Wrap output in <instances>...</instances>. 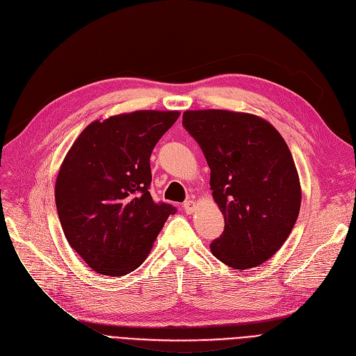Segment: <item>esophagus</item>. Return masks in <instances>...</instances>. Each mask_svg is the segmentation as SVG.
Wrapping results in <instances>:
<instances>
[{
  "label": "esophagus",
  "instance_id": "obj_1",
  "mask_svg": "<svg viewBox=\"0 0 356 356\" xmlns=\"http://www.w3.org/2000/svg\"><path fill=\"white\" fill-rule=\"evenodd\" d=\"M183 208L186 211V213H193L196 209V202L195 200H186L183 203Z\"/></svg>",
  "mask_w": 356,
  "mask_h": 356
}]
</instances>
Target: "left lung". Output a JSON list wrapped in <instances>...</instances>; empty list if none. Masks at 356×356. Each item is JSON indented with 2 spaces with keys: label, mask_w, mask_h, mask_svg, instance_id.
<instances>
[{
  "label": "left lung",
  "mask_w": 356,
  "mask_h": 356,
  "mask_svg": "<svg viewBox=\"0 0 356 356\" xmlns=\"http://www.w3.org/2000/svg\"><path fill=\"white\" fill-rule=\"evenodd\" d=\"M183 127L211 168V189L225 228L212 254L235 270L271 258L300 211V181L290 149L266 120L222 109L186 111Z\"/></svg>",
  "instance_id": "8db88e82"
}]
</instances>
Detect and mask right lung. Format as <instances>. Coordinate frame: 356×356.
Returning <instances> with one entry per match:
<instances>
[{"label":"right lung","mask_w":356,"mask_h":356,"mask_svg":"<svg viewBox=\"0 0 356 356\" xmlns=\"http://www.w3.org/2000/svg\"><path fill=\"white\" fill-rule=\"evenodd\" d=\"M177 111H136L89 124L66 154L54 188L65 236L99 274L138 268L177 209L149 195L153 148Z\"/></svg>","instance_id":"1"}]
</instances>
